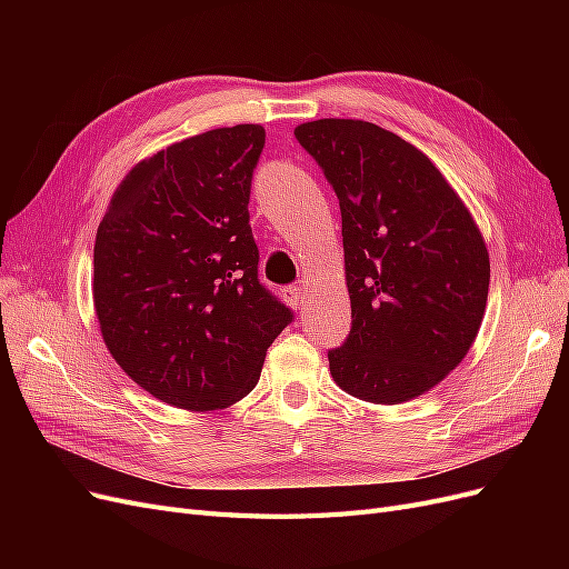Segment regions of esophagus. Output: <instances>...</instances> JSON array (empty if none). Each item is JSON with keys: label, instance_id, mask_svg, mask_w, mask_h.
I'll list each match as a JSON object with an SVG mask.
<instances>
[{"label": "esophagus", "instance_id": "1", "mask_svg": "<svg viewBox=\"0 0 569 569\" xmlns=\"http://www.w3.org/2000/svg\"><path fill=\"white\" fill-rule=\"evenodd\" d=\"M282 299H284L291 308H303V303H306V289L299 287V284L282 287Z\"/></svg>", "mask_w": 569, "mask_h": 569}]
</instances>
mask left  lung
<instances>
[{
	"label": "left lung",
	"mask_w": 569,
	"mask_h": 569,
	"mask_svg": "<svg viewBox=\"0 0 569 569\" xmlns=\"http://www.w3.org/2000/svg\"><path fill=\"white\" fill-rule=\"evenodd\" d=\"M295 134L341 211L351 332L327 353L335 382L370 403L416 399L479 332L485 239L437 166L399 134L351 118L311 120Z\"/></svg>",
	"instance_id": "1"
}]
</instances>
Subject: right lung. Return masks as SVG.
Masks as SVG:
<instances>
[{
	"label": "right lung",
	"instance_id": "obj_1",
	"mask_svg": "<svg viewBox=\"0 0 569 569\" xmlns=\"http://www.w3.org/2000/svg\"><path fill=\"white\" fill-rule=\"evenodd\" d=\"M263 144L249 123L170 144L130 170L97 228L101 337L132 382L176 408L244 399L295 318L258 280L249 197Z\"/></svg>",
	"mask_w": 569,
	"mask_h": 569
}]
</instances>
